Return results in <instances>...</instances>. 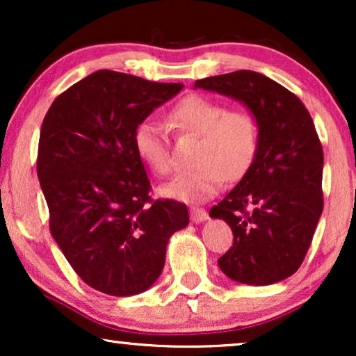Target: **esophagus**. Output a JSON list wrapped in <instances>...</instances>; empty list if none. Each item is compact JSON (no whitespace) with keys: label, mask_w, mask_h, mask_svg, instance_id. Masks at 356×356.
Here are the masks:
<instances>
[{"label":"esophagus","mask_w":356,"mask_h":356,"mask_svg":"<svg viewBox=\"0 0 356 356\" xmlns=\"http://www.w3.org/2000/svg\"><path fill=\"white\" fill-rule=\"evenodd\" d=\"M189 213H191V220L194 223H202L207 220V212L201 207H191L189 209Z\"/></svg>","instance_id":"34e87169"}]
</instances>
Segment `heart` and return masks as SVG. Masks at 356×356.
<instances>
[{"label":"heart","instance_id":"1","mask_svg":"<svg viewBox=\"0 0 356 356\" xmlns=\"http://www.w3.org/2000/svg\"><path fill=\"white\" fill-rule=\"evenodd\" d=\"M170 123L181 134L199 138L196 168L179 173L159 188L160 196L183 202H201L220 191L225 179H238L250 170L259 145L254 116L245 110H227L220 102L189 95L170 111ZM139 159L157 175L172 170L163 124L144 120L134 131Z\"/></svg>","mask_w":356,"mask_h":356}]
</instances>
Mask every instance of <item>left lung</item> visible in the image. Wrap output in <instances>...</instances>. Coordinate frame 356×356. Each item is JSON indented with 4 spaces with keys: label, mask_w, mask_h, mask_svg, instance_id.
<instances>
[{
    "label": "left lung",
    "mask_w": 356,
    "mask_h": 356,
    "mask_svg": "<svg viewBox=\"0 0 356 356\" xmlns=\"http://www.w3.org/2000/svg\"><path fill=\"white\" fill-rule=\"evenodd\" d=\"M194 89L240 102L259 129L250 170L209 212L233 232V246L218 267L245 285H270L293 275L324 206L323 145L311 115L295 94L254 71L206 77Z\"/></svg>",
    "instance_id": "8db88e82"
}]
</instances>
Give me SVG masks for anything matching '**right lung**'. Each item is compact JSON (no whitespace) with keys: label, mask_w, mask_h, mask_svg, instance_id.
Returning <instances> with one entry per match:
<instances>
[{"label":"right lung","mask_w":356,"mask_h":356,"mask_svg":"<svg viewBox=\"0 0 356 356\" xmlns=\"http://www.w3.org/2000/svg\"><path fill=\"white\" fill-rule=\"evenodd\" d=\"M183 84L108 70L53 102L43 120L37 175L51 235L76 274L111 296L143 293L162 274L168 240L188 207L149 196L134 131Z\"/></svg>","instance_id":"1"}]
</instances>
